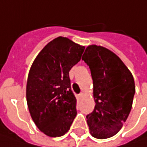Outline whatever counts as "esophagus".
Instances as JSON below:
<instances>
[{"label": "esophagus", "instance_id": "esophagus-1", "mask_svg": "<svg viewBox=\"0 0 147 147\" xmlns=\"http://www.w3.org/2000/svg\"><path fill=\"white\" fill-rule=\"evenodd\" d=\"M83 96H84V93H83V92H81V93L78 95V97H79L80 99L82 98Z\"/></svg>", "mask_w": 147, "mask_h": 147}]
</instances>
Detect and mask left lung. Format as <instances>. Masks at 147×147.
<instances>
[{
    "label": "left lung",
    "mask_w": 147,
    "mask_h": 147,
    "mask_svg": "<svg viewBox=\"0 0 147 147\" xmlns=\"http://www.w3.org/2000/svg\"><path fill=\"white\" fill-rule=\"evenodd\" d=\"M82 59L89 66L93 80L96 105L87 115L90 133L96 138H109L119 133L132 109L133 74L117 55L100 46H88Z\"/></svg>",
    "instance_id": "left-lung-1"
}]
</instances>
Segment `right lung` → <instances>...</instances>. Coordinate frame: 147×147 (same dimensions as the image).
Here are the masks:
<instances>
[{
	"label": "right lung",
	"instance_id": "add662e5",
	"mask_svg": "<svg viewBox=\"0 0 147 147\" xmlns=\"http://www.w3.org/2000/svg\"><path fill=\"white\" fill-rule=\"evenodd\" d=\"M85 47L58 37L44 47L28 73L26 98L32 119L48 137L65 135L77 115L69 70L80 61Z\"/></svg>",
	"mask_w": 147,
	"mask_h": 147
}]
</instances>
